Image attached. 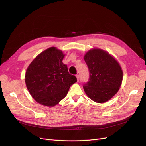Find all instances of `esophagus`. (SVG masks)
Wrapping results in <instances>:
<instances>
[{
    "instance_id": "obj_1",
    "label": "esophagus",
    "mask_w": 146,
    "mask_h": 146,
    "mask_svg": "<svg viewBox=\"0 0 146 146\" xmlns=\"http://www.w3.org/2000/svg\"><path fill=\"white\" fill-rule=\"evenodd\" d=\"M76 76V78H77V81L79 82V79H80V77H79V74H77Z\"/></svg>"
}]
</instances>
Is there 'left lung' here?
Here are the masks:
<instances>
[{"mask_svg":"<svg viewBox=\"0 0 146 146\" xmlns=\"http://www.w3.org/2000/svg\"><path fill=\"white\" fill-rule=\"evenodd\" d=\"M89 79L83 86L86 94L98 103L108 101L118 91L123 72L117 61L101 49L89 50L84 57Z\"/></svg>","mask_w":146,"mask_h":146,"instance_id":"1","label":"left lung"}]
</instances>
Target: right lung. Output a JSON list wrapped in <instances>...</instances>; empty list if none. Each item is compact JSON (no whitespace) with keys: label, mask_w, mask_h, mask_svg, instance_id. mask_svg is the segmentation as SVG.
I'll list each match as a JSON object with an SVG mask.
<instances>
[{"label":"right lung","mask_w":146,"mask_h":146,"mask_svg":"<svg viewBox=\"0 0 146 146\" xmlns=\"http://www.w3.org/2000/svg\"><path fill=\"white\" fill-rule=\"evenodd\" d=\"M63 52L51 47L40 53L29 64L25 83L31 95L39 104L47 106L57 105L66 96L76 76L63 63Z\"/></svg>","instance_id":"obj_1"}]
</instances>
